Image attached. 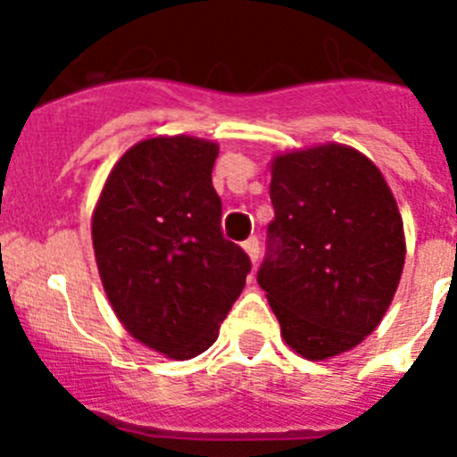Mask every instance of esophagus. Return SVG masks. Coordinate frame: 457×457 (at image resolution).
Instances as JSON below:
<instances>
[{
  "label": "esophagus",
  "mask_w": 457,
  "mask_h": 457,
  "mask_svg": "<svg viewBox=\"0 0 457 457\" xmlns=\"http://www.w3.org/2000/svg\"><path fill=\"white\" fill-rule=\"evenodd\" d=\"M244 251H245V255L251 257L253 264H257V257H260V244H257L255 237H251L248 241H244Z\"/></svg>",
  "instance_id": "esophagus-1"
}]
</instances>
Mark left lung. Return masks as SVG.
I'll return each instance as SVG.
<instances>
[{
  "instance_id": "left-lung-1",
  "label": "left lung",
  "mask_w": 457,
  "mask_h": 457,
  "mask_svg": "<svg viewBox=\"0 0 457 457\" xmlns=\"http://www.w3.org/2000/svg\"><path fill=\"white\" fill-rule=\"evenodd\" d=\"M271 251L257 283L285 343L308 361L349 352L394 301L404 228L375 162L324 142L271 158Z\"/></svg>"
}]
</instances>
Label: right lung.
<instances>
[{
    "label": "right lung",
    "mask_w": 457,
    "mask_h": 457,
    "mask_svg": "<svg viewBox=\"0 0 457 457\" xmlns=\"http://www.w3.org/2000/svg\"><path fill=\"white\" fill-rule=\"evenodd\" d=\"M218 142L152 135L114 162L91 213L98 276L137 343L174 361L218 338L251 260L220 234Z\"/></svg>",
    "instance_id": "1"
}]
</instances>
